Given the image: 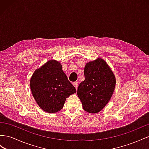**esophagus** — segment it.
Returning a JSON list of instances; mask_svg holds the SVG:
<instances>
[{
	"instance_id": "esophagus-1",
	"label": "esophagus",
	"mask_w": 149,
	"mask_h": 149,
	"mask_svg": "<svg viewBox=\"0 0 149 149\" xmlns=\"http://www.w3.org/2000/svg\"><path fill=\"white\" fill-rule=\"evenodd\" d=\"M73 85L75 87V88L77 89V87H78V82H73Z\"/></svg>"
}]
</instances>
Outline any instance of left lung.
Returning <instances> with one entry per match:
<instances>
[{"label":"left lung","mask_w":149,"mask_h":149,"mask_svg":"<svg viewBox=\"0 0 149 149\" xmlns=\"http://www.w3.org/2000/svg\"><path fill=\"white\" fill-rule=\"evenodd\" d=\"M85 80L79 84L77 95L84 110L91 113L100 112L107 104L116 87V77L103 58L86 63Z\"/></svg>","instance_id":"1"}]
</instances>
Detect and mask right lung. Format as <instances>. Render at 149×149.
<instances>
[{
  "instance_id": "add662e5",
  "label": "right lung",
  "mask_w": 149,
  "mask_h": 149,
  "mask_svg": "<svg viewBox=\"0 0 149 149\" xmlns=\"http://www.w3.org/2000/svg\"><path fill=\"white\" fill-rule=\"evenodd\" d=\"M30 86L37 104L49 113L60 111L66 98L76 92L75 87L62 70L61 63L56 60L49 61L36 70Z\"/></svg>"
}]
</instances>
